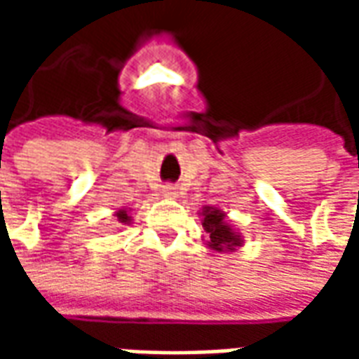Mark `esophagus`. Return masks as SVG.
Here are the masks:
<instances>
[{"mask_svg": "<svg viewBox=\"0 0 359 359\" xmlns=\"http://www.w3.org/2000/svg\"><path fill=\"white\" fill-rule=\"evenodd\" d=\"M163 194L169 196V198H177L179 196V188L175 184H163Z\"/></svg>", "mask_w": 359, "mask_h": 359, "instance_id": "esophagus-1", "label": "esophagus"}]
</instances>
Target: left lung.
I'll return each instance as SVG.
<instances>
[{
  "label": "left lung",
  "mask_w": 359,
  "mask_h": 359,
  "mask_svg": "<svg viewBox=\"0 0 359 359\" xmlns=\"http://www.w3.org/2000/svg\"><path fill=\"white\" fill-rule=\"evenodd\" d=\"M203 231L210 236V246L213 250H233L241 244V238L233 233V229L225 223V215L219 210L205 208L203 210Z\"/></svg>",
  "instance_id": "left-lung-1"
}]
</instances>
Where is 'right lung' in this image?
Returning a JSON list of instances; mask_svg holds the SVG:
<instances>
[{
    "label": "right lung",
    "instance_id": "add662e5",
    "mask_svg": "<svg viewBox=\"0 0 359 359\" xmlns=\"http://www.w3.org/2000/svg\"><path fill=\"white\" fill-rule=\"evenodd\" d=\"M117 217H118V221L123 223V225H128V221H130V217L126 215V211H118Z\"/></svg>",
    "mask_w": 359,
    "mask_h": 359
}]
</instances>
